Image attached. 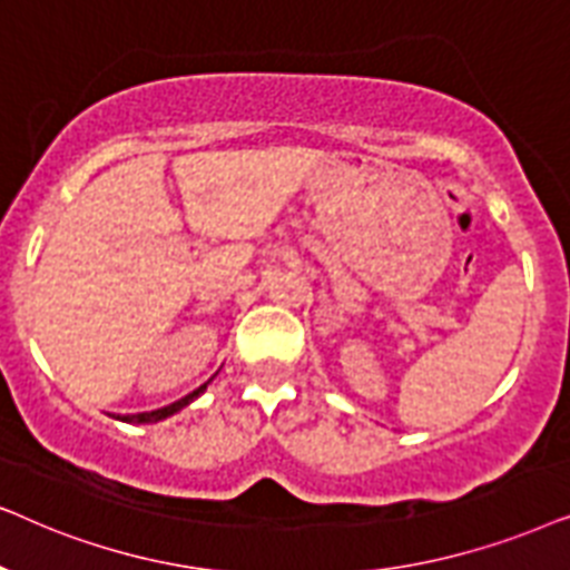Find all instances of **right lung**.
I'll use <instances>...</instances> for the list:
<instances>
[{
    "label": "right lung",
    "instance_id": "right-lung-1",
    "mask_svg": "<svg viewBox=\"0 0 570 570\" xmlns=\"http://www.w3.org/2000/svg\"><path fill=\"white\" fill-rule=\"evenodd\" d=\"M206 389H208V383H203L200 389L193 391V393H187L185 399L174 401V404H169V406L154 409V412H142V414H125V416H119V414H117V420H121V422H130V424H148V422H161V420H166V416L177 414L179 409H185V406L189 404V401H195V399L200 396V393L206 391Z\"/></svg>",
    "mask_w": 570,
    "mask_h": 570
}]
</instances>
